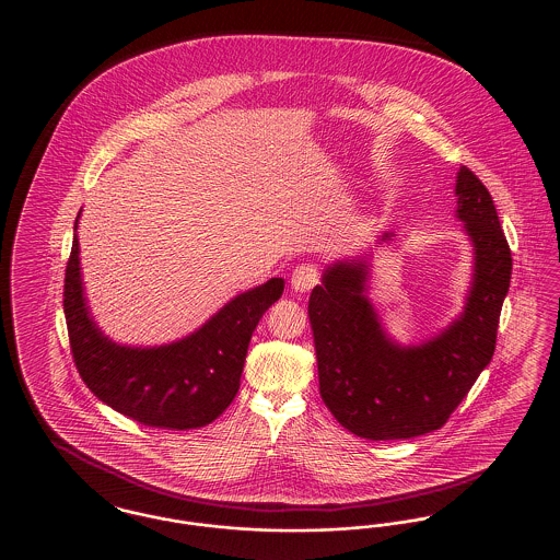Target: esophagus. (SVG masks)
<instances>
[{"mask_svg": "<svg viewBox=\"0 0 560 560\" xmlns=\"http://www.w3.org/2000/svg\"><path fill=\"white\" fill-rule=\"evenodd\" d=\"M319 283V268L315 265H300L293 268L292 288L295 292H308Z\"/></svg>", "mask_w": 560, "mask_h": 560, "instance_id": "obj_1", "label": "esophagus"}]
</instances>
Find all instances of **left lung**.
Here are the masks:
<instances>
[{"mask_svg": "<svg viewBox=\"0 0 560 560\" xmlns=\"http://www.w3.org/2000/svg\"><path fill=\"white\" fill-rule=\"evenodd\" d=\"M455 192L477 267L466 311L445 334L418 348L388 342L357 260L327 268L311 293L320 399L357 436L390 441L439 430L493 357L512 254L493 199L470 167L459 165Z\"/></svg>", "mask_w": 560, "mask_h": 560, "instance_id": "left-lung-1", "label": "left lung"}]
</instances>
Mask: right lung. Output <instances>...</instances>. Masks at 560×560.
I'll use <instances>...</instances> for the list:
<instances>
[{
  "mask_svg": "<svg viewBox=\"0 0 560 560\" xmlns=\"http://www.w3.org/2000/svg\"><path fill=\"white\" fill-rule=\"evenodd\" d=\"M281 293L283 279L275 277L231 300L199 331L176 345L117 347L88 317L75 235L65 270L62 306L75 368L98 399L138 424L187 430L210 424L237 397L252 334Z\"/></svg>",
  "mask_w": 560,
  "mask_h": 560,
  "instance_id": "1",
  "label": "right lung"
}]
</instances>
